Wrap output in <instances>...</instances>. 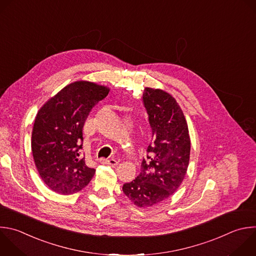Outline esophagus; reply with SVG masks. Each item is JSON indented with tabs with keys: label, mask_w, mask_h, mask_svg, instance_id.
Masks as SVG:
<instances>
[{
	"label": "esophagus",
	"mask_w": 256,
	"mask_h": 256,
	"mask_svg": "<svg viewBox=\"0 0 256 256\" xmlns=\"http://www.w3.org/2000/svg\"><path fill=\"white\" fill-rule=\"evenodd\" d=\"M102 164H110V166H116L118 164V160L110 158V160H106V158H100V160Z\"/></svg>",
	"instance_id": "1"
}]
</instances>
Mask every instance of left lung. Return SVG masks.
Segmentation results:
<instances>
[{
    "label": "left lung",
    "mask_w": 256,
    "mask_h": 256,
    "mask_svg": "<svg viewBox=\"0 0 256 256\" xmlns=\"http://www.w3.org/2000/svg\"><path fill=\"white\" fill-rule=\"evenodd\" d=\"M142 102L152 138L140 175L126 183L122 191L136 206L146 208L168 199L180 187L189 166L191 142L185 116L171 94L146 88Z\"/></svg>",
    "instance_id": "1"
}]
</instances>
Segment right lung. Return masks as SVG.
<instances>
[{"label":"right lung","mask_w":256,"mask_h":256,"mask_svg":"<svg viewBox=\"0 0 256 256\" xmlns=\"http://www.w3.org/2000/svg\"><path fill=\"white\" fill-rule=\"evenodd\" d=\"M110 92L104 85L75 81L39 110L32 130V154L38 173L52 191L70 195L88 186L96 170L80 156L82 128L92 108Z\"/></svg>","instance_id":"right-lung-1"}]
</instances>
